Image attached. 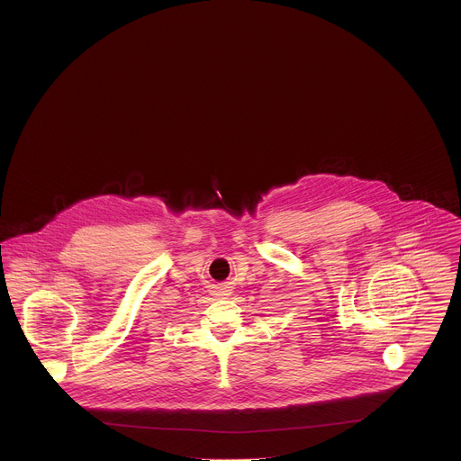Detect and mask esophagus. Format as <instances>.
<instances>
[{
    "mask_svg": "<svg viewBox=\"0 0 461 461\" xmlns=\"http://www.w3.org/2000/svg\"><path fill=\"white\" fill-rule=\"evenodd\" d=\"M211 293H212L214 296H218V298H225V296L230 294V289H229L227 284H216V285H212Z\"/></svg>",
    "mask_w": 461,
    "mask_h": 461,
    "instance_id": "obj_1",
    "label": "esophagus"
}]
</instances>
